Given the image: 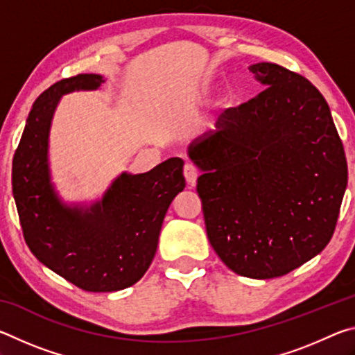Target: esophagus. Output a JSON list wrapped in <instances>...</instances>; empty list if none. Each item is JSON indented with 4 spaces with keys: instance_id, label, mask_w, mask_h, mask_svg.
<instances>
[{
    "instance_id": "34e87169",
    "label": "esophagus",
    "mask_w": 355,
    "mask_h": 355,
    "mask_svg": "<svg viewBox=\"0 0 355 355\" xmlns=\"http://www.w3.org/2000/svg\"><path fill=\"white\" fill-rule=\"evenodd\" d=\"M183 173H184V178H186V182H188V184L194 186L197 183V177H199V172H197V167L194 164L186 163Z\"/></svg>"
}]
</instances>
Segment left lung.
<instances>
[{
  "mask_svg": "<svg viewBox=\"0 0 355 355\" xmlns=\"http://www.w3.org/2000/svg\"><path fill=\"white\" fill-rule=\"evenodd\" d=\"M249 70L263 92L228 107L188 155L202 175L209 244L249 279L291 272L329 244L347 184L327 101L304 76L271 62Z\"/></svg>",
  "mask_w": 355,
  "mask_h": 355,
  "instance_id": "8db88e82",
  "label": "left lung"
}]
</instances>
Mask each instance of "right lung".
I'll list each match as a JSON object with an SVG mask.
<instances>
[{"label":"right lung","instance_id":"add662e5","mask_svg":"<svg viewBox=\"0 0 355 355\" xmlns=\"http://www.w3.org/2000/svg\"><path fill=\"white\" fill-rule=\"evenodd\" d=\"M106 80H61L34 101L12 161V192L34 257L84 291L125 290L147 272L167 208L186 186L182 158L146 173L122 172L101 199L67 203L51 180L50 131L62 95L97 91Z\"/></svg>","mask_w":355,"mask_h":355}]
</instances>
